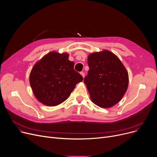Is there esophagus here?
I'll list each match as a JSON object with an SVG mask.
<instances>
[{
  "instance_id": "obj_1",
  "label": "esophagus",
  "mask_w": 157,
  "mask_h": 157,
  "mask_svg": "<svg viewBox=\"0 0 157 157\" xmlns=\"http://www.w3.org/2000/svg\"><path fill=\"white\" fill-rule=\"evenodd\" d=\"M81 76H82V77L84 78H85V73L83 72H81Z\"/></svg>"
}]
</instances>
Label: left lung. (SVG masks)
<instances>
[{
    "instance_id": "left-lung-1",
    "label": "left lung",
    "mask_w": 157,
    "mask_h": 157,
    "mask_svg": "<svg viewBox=\"0 0 157 157\" xmlns=\"http://www.w3.org/2000/svg\"><path fill=\"white\" fill-rule=\"evenodd\" d=\"M89 71L84 83L93 103L110 108L123 97L128 86V74L117 56L104 50L88 57Z\"/></svg>"
}]
</instances>
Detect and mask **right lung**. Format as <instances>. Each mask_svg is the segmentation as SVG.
<instances>
[{"mask_svg":"<svg viewBox=\"0 0 157 157\" xmlns=\"http://www.w3.org/2000/svg\"><path fill=\"white\" fill-rule=\"evenodd\" d=\"M74 63L67 53L51 52L35 63L29 82L36 98L47 106H56L65 101L83 77L74 69Z\"/></svg>","mask_w":157,"mask_h":157,"instance_id":"add662e5","label":"right lung"}]
</instances>
